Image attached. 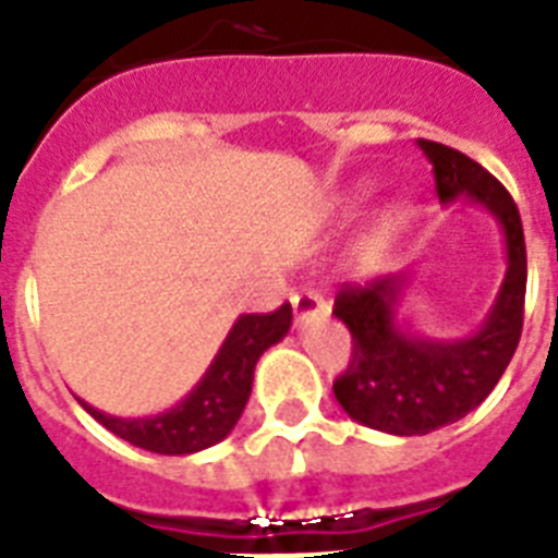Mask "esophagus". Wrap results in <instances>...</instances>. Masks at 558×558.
Wrapping results in <instances>:
<instances>
[{"mask_svg":"<svg viewBox=\"0 0 558 558\" xmlns=\"http://www.w3.org/2000/svg\"><path fill=\"white\" fill-rule=\"evenodd\" d=\"M292 306H295V318L301 324L310 322L313 315H327V310H330L322 292H315V289H298L292 295Z\"/></svg>","mask_w":558,"mask_h":558,"instance_id":"34e87169","label":"esophagus"}]
</instances>
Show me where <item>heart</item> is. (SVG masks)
I'll return each instance as SVG.
<instances>
[{"mask_svg":"<svg viewBox=\"0 0 558 558\" xmlns=\"http://www.w3.org/2000/svg\"><path fill=\"white\" fill-rule=\"evenodd\" d=\"M367 191H371V187H367V185H362V187H359L356 199H362V196H365ZM397 222H399V217H397V214H388V217L381 219V226H379V231H376V240H373V243H376V245H379V243H385V240H388V236H390V231H393V228H397Z\"/></svg>","mask_w":558,"mask_h":558,"instance_id":"heart-1","label":"heart"}]
</instances>
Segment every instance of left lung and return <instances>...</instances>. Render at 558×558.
Here are the masks:
<instances>
[{
  "instance_id": "1",
  "label": "left lung",
  "mask_w": 558,
  "mask_h": 558,
  "mask_svg": "<svg viewBox=\"0 0 558 558\" xmlns=\"http://www.w3.org/2000/svg\"><path fill=\"white\" fill-rule=\"evenodd\" d=\"M416 147L434 165L440 202L472 196L501 222L507 278L481 330L449 341L420 339L397 324L408 275H381L365 287L344 283L339 289L332 315L353 336V356L332 381V393L356 423L399 437L458 423L493 393L519 348L527 292L524 228L507 187L446 144L420 138Z\"/></svg>"
}]
</instances>
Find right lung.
<instances>
[{
	"instance_id": "add662e5",
	"label": "right lung",
	"mask_w": 558,
	"mask_h": 558,
	"mask_svg": "<svg viewBox=\"0 0 558 558\" xmlns=\"http://www.w3.org/2000/svg\"><path fill=\"white\" fill-rule=\"evenodd\" d=\"M292 327V306L283 304L275 313L240 315L214 356L199 385L177 408L156 416H109L81 402L104 428L156 454H193L226 440L243 414L252 393L257 359L278 344Z\"/></svg>"
}]
</instances>
